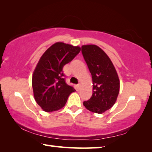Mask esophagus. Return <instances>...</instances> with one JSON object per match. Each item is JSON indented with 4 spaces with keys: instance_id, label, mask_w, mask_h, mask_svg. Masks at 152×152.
Wrapping results in <instances>:
<instances>
[{
    "instance_id": "34e87169",
    "label": "esophagus",
    "mask_w": 152,
    "mask_h": 152,
    "mask_svg": "<svg viewBox=\"0 0 152 152\" xmlns=\"http://www.w3.org/2000/svg\"><path fill=\"white\" fill-rule=\"evenodd\" d=\"M81 86H82V84L81 83H78V88H80Z\"/></svg>"
}]
</instances>
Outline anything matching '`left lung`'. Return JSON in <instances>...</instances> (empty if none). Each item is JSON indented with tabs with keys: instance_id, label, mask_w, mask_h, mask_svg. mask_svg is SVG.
<instances>
[{
	"instance_id": "obj_1",
	"label": "left lung",
	"mask_w": 152,
	"mask_h": 152,
	"mask_svg": "<svg viewBox=\"0 0 152 152\" xmlns=\"http://www.w3.org/2000/svg\"><path fill=\"white\" fill-rule=\"evenodd\" d=\"M82 53L93 84L92 96L83 104L90 111L101 114L117 101L120 86L119 77L109 56L97 45H82Z\"/></svg>"
}]
</instances>
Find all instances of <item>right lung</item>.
Segmentation results:
<instances>
[{"label":"right lung","instance_id":"add662e5","mask_svg":"<svg viewBox=\"0 0 152 152\" xmlns=\"http://www.w3.org/2000/svg\"><path fill=\"white\" fill-rule=\"evenodd\" d=\"M80 48L58 42L43 53L34 70L32 86L37 103L45 112L60 109L75 91L66 84L64 66L78 55Z\"/></svg>","mask_w":152,"mask_h":152}]
</instances>
